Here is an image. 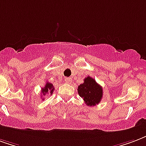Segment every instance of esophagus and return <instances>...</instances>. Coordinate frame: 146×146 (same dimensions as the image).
Returning a JSON list of instances; mask_svg holds the SVG:
<instances>
[{
  "instance_id": "1",
  "label": "esophagus",
  "mask_w": 146,
  "mask_h": 146,
  "mask_svg": "<svg viewBox=\"0 0 146 146\" xmlns=\"http://www.w3.org/2000/svg\"><path fill=\"white\" fill-rule=\"evenodd\" d=\"M71 80H72V78H70V77H66L65 78V82L67 83V84H70Z\"/></svg>"
}]
</instances>
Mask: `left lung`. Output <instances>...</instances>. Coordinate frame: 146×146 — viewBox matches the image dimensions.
I'll use <instances>...</instances> for the list:
<instances>
[{
	"label": "left lung",
	"mask_w": 146,
	"mask_h": 146,
	"mask_svg": "<svg viewBox=\"0 0 146 146\" xmlns=\"http://www.w3.org/2000/svg\"><path fill=\"white\" fill-rule=\"evenodd\" d=\"M77 91L86 104L90 107L98 104L103 97V89L101 86L90 76L84 79V84L78 86Z\"/></svg>",
	"instance_id": "1"
}]
</instances>
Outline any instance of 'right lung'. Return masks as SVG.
Masks as SVG:
<instances>
[{
    "mask_svg": "<svg viewBox=\"0 0 146 146\" xmlns=\"http://www.w3.org/2000/svg\"><path fill=\"white\" fill-rule=\"evenodd\" d=\"M53 90H54V87H53V85L50 83H48V82H46V85H45V87L42 88V95H45L46 94H52V93H53ZM44 100V99H42Z\"/></svg>",
    "mask_w": 146,
    "mask_h": 146,
    "instance_id": "right-lung-1",
    "label": "right lung"
}]
</instances>
